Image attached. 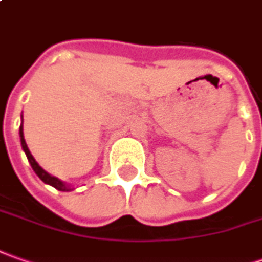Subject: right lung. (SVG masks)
<instances>
[{
  "label": "right lung",
  "instance_id": "right-lung-1",
  "mask_svg": "<svg viewBox=\"0 0 262 262\" xmlns=\"http://www.w3.org/2000/svg\"><path fill=\"white\" fill-rule=\"evenodd\" d=\"M20 140H21V148H23L24 154H26V157H27L29 162H30V165H32L33 171L37 174V177L40 178L41 181H43L45 184H49L52 185V187H55V188L59 190V191H69V190H71V187H68V185L65 184L63 181H60V180L56 178V177L50 176L49 172H46V171H45V169H43V168L36 162V159L33 158V155L30 154L29 148H27V143H26V140H24L23 124H20Z\"/></svg>",
  "mask_w": 262,
  "mask_h": 262
}]
</instances>
